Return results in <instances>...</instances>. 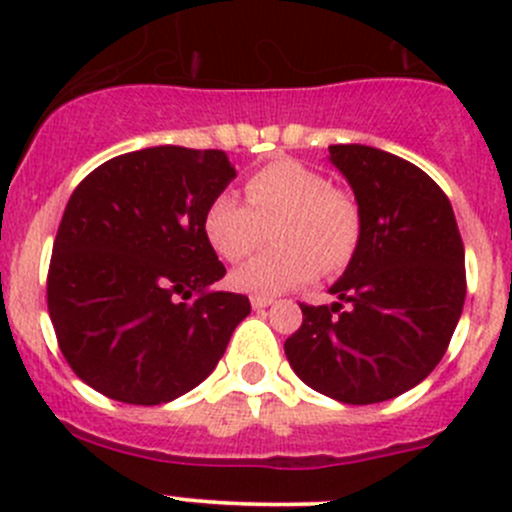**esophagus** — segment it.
<instances>
[{"mask_svg": "<svg viewBox=\"0 0 512 512\" xmlns=\"http://www.w3.org/2000/svg\"><path fill=\"white\" fill-rule=\"evenodd\" d=\"M272 302H275V299H272V297H260V294H252V297H250L252 309H265V307H270Z\"/></svg>", "mask_w": 512, "mask_h": 512, "instance_id": "esophagus-1", "label": "esophagus"}]
</instances>
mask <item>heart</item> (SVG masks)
Masks as SVG:
<instances>
[{"instance_id": "obj_1", "label": "heart", "mask_w": 512, "mask_h": 512, "mask_svg": "<svg viewBox=\"0 0 512 512\" xmlns=\"http://www.w3.org/2000/svg\"><path fill=\"white\" fill-rule=\"evenodd\" d=\"M245 200L215 195L203 218L205 237L227 262L245 260L272 227L277 247L232 272V285L242 292L275 297L307 285L319 270L337 275L359 250L361 210L354 195L299 160L280 158L255 170L245 180Z\"/></svg>"}]
</instances>
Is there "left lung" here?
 Returning <instances> with one entry per match:
<instances>
[{"label": "left lung", "instance_id": "8db88e82", "mask_svg": "<svg viewBox=\"0 0 512 512\" xmlns=\"http://www.w3.org/2000/svg\"><path fill=\"white\" fill-rule=\"evenodd\" d=\"M361 210V242L329 292L299 304L285 342L294 374L342 404H379L421 384L446 354L463 302L466 252L451 200L409 160L371 146H329Z\"/></svg>", "mask_w": 512, "mask_h": 512}]
</instances>
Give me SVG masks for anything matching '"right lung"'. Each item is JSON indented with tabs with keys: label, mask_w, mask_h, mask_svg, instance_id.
<instances>
[{
	"label": "right lung",
	"mask_w": 512,
	"mask_h": 512,
	"mask_svg": "<svg viewBox=\"0 0 512 512\" xmlns=\"http://www.w3.org/2000/svg\"><path fill=\"white\" fill-rule=\"evenodd\" d=\"M235 178L223 151L156 146L91 170L66 203L46 304L74 374L108 399L158 406L208 379L250 299L215 292L225 267L205 208Z\"/></svg>",
	"instance_id": "obj_1"
}]
</instances>
